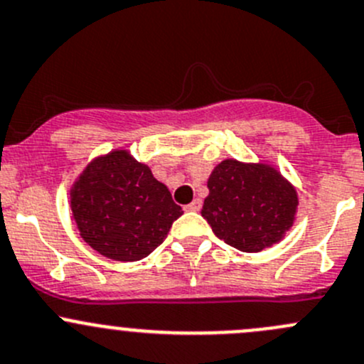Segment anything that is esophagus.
<instances>
[{"label": "esophagus", "mask_w": 364, "mask_h": 364, "mask_svg": "<svg viewBox=\"0 0 364 364\" xmlns=\"http://www.w3.org/2000/svg\"><path fill=\"white\" fill-rule=\"evenodd\" d=\"M183 210H186V212H200V210H201V200L191 201L189 205H186V207H183Z\"/></svg>", "instance_id": "obj_1"}]
</instances>
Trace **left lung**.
Returning <instances> with one entry per match:
<instances>
[{
  "label": "left lung",
  "instance_id": "8db88e82",
  "mask_svg": "<svg viewBox=\"0 0 364 364\" xmlns=\"http://www.w3.org/2000/svg\"><path fill=\"white\" fill-rule=\"evenodd\" d=\"M201 215L217 238L243 252H259L280 242L293 226L294 187L268 164L226 159L208 178Z\"/></svg>",
  "mask_w": 364,
  "mask_h": 364
}]
</instances>
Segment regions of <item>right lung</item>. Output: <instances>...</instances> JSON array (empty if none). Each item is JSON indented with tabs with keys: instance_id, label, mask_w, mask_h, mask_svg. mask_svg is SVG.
<instances>
[{
	"instance_id": "obj_1",
	"label": "right lung",
	"mask_w": 364,
	"mask_h": 364,
	"mask_svg": "<svg viewBox=\"0 0 364 364\" xmlns=\"http://www.w3.org/2000/svg\"><path fill=\"white\" fill-rule=\"evenodd\" d=\"M71 210L80 237L115 261L147 257L182 215L168 187L126 151L85 168L71 189Z\"/></svg>"
}]
</instances>
